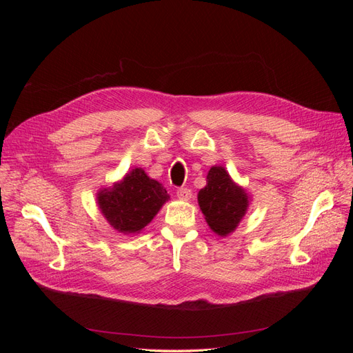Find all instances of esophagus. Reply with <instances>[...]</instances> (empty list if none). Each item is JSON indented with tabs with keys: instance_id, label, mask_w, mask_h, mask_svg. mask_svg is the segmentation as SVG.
<instances>
[{
	"instance_id": "34e87169",
	"label": "esophagus",
	"mask_w": 353,
	"mask_h": 353,
	"mask_svg": "<svg viewBox=\"0 0 353 353\" xmlns=\"http://www.w3.org/2000/svg\"><path fill=\"white\" fill-rule=\"evenodd\" d=\"M176 197L179 199V200H190L191 199V191H190V188H185V187H183V188H179V190H176Z\"/></svg>"
}]
</instances>
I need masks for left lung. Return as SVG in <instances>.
I'll return each instance as SVG.
<instances>
[{
	"label": "left lung",
	"mask_w": 353,
	"mask_h": 353,
	"mask_svg": "<svg viewBox=\"0 0 353 353\" xmlns=\"http://www.w3.org/2000/svg\"><path fill=\"white\" fill-rule=\"evenodd\" d=\"M199 206L210 230L227 237L237 228L249 208V194L231 179L222 166H212L206 187L199 191Z\"/></svg>",
	"instance_id": "left-lung-1"
}]
</instances>
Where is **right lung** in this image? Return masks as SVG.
Masks as SVG:
<instances>
[{"label": "right lung", "instance_id": "add662e5", "mask_svg": "<svg viewBox=\"0 0 353 353\" xmlns=\"http://www.w3.org/2000/svg\"><path fill=\"white\" fill-rule=\"evenodd\" d=\"M168 200L165 187L147 176L141 168L130 170L119 183L101 188L97 193L104 218L116 231L123 234L140 232Z\"/></svg>", "mask_w": 353, "mask_h": 353}]
</instances>
